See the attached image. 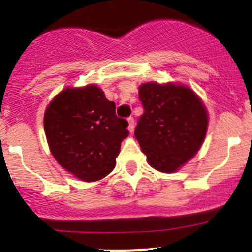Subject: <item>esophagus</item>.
Instances as JSON below:
<instances>
[{"label": "esophagus", "instance_id": "34e87169", "mask_svg": "<svg viewBox=\"0 0 252 252\" xmlns=\"http://www.w3.org/2000/svg\"><path fill=\"white\" fill-rule=\"evenodd\" d=\"M128 123H129V126H128L129 131H130V133H133L134 128H135V123H134V118H133V117H129V118H128Z\"/></svg>", "mask_w": 252, "mask_h": 252}]
</instances>
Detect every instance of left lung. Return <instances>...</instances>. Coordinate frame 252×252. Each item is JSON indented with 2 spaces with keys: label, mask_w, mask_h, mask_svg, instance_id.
<instances>
[{
  "label": "left lung",
  "mask_w": 252,
  "mask_h": 252,
  "mask_svg": "<svg viewBox=\"0 0 252 252\" xmlns=\"http://www.w3.org/2000/svg\"><path fill=\"white\" fill-rule=\"evenodd\" d=\"M144 106L135 129L152 168L174 173L195 156L205 140L208 113L201 98L183 84L156 81L139 86Z\"/></svg>",
  "instance_id": "1"
}]
</instances>
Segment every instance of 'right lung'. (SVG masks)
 <instances>
[{
	"instance_id": "right-lung-1",
	"label": "right lung",
	"mask_w": 252,
	"mask_h": 252,
	"mask_svg": "<svg viewBox=\"0 0 252 252\" xmlns=\"http://www.w3.org/2000/svg\"><path fill=\"white\" fill-rule=\"evenodd\" d=\"M128 122L118 118L116 103L95 84L67 88L45 111L50 151L62 168L83 182H96L116 167Z\"/></svg>"
}]
</instances>
